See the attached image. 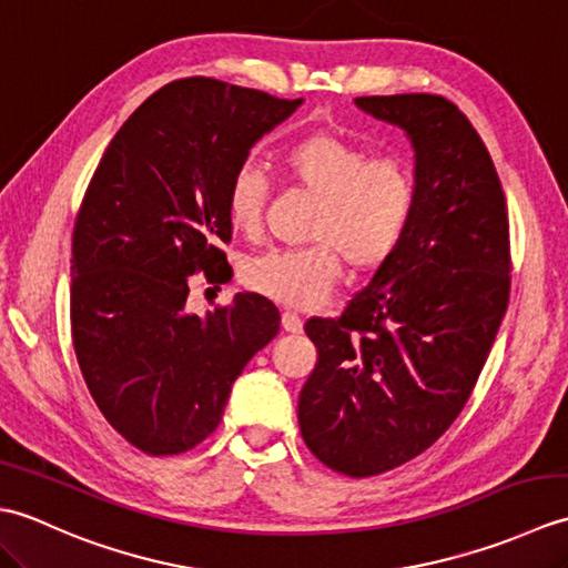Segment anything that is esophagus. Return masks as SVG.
I'll use <instances>...</instances> for the list:
<instances>
[{
    "mask_svg": "<svg viewBox=\"0 0 568 568\" xmlns=\"http://www.w3.org/2000/svg\"><path fill=\"white\" fill-rule=\"evenodd\" d=\"M303 315H300V312H293V310H285L283 312V329L285 332H293V334H297V332H303Z\"/></svg>",
    "mask_w": 568,
    "mask_h": 568,
    "instance_id": "esophagus-1",
    "label": "esophagus"
}]
</instances>
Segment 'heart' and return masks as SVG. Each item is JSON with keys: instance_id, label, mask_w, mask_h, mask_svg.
Returning a JSON list of instances; mask_svg holds the SVG:
<instances>
[{"instance_id": "obj_1", "label": "heart", "mask_w": 568, "mask_h": 568, "mask_svg": "<svg viewBox=\"0 0 568 568\" xmlns=\"http://www.w3.org/2000/svg\"><path fill=\"white\" fill-rule=\"evenodd\" d=\"M287 183L317 197L303 248H271L244 265L253 291L287 307H315L342 277L373 273L393 256L413 220L415 173L397 155H371L334 131H312L281 153ZM268 180L241 165L226 187V216L239 234H256Z\"/></svg>"}]
</instances>
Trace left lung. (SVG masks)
<instances>
[{"label": "left lung", "mask_w": 568, "mask_h": 568, "mask_svg": "<svg viewBox=\"0 0 568 568\" xmlns=\"http://www.w3.org/2000/svg\"><path fill=\"white\" fill-rule=\"evenodd\" d=\"M407 131L417 200L400 244L339 317H310L307 449L352 478L407 464L462 415L510 297L508 202L486 143L439 94L356 98Z\"/></svg>", "instance_id": "1"}]
</instances>
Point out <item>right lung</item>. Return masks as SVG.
<instances>
[{
  "label": "right lung",
  "instance_id": "right-lung-1",
  "mask_svg": "<svg viewBox=\"0 0 568 568\" xmlns=\"http://www.w3.org/2000/svg\"><path fill=\"white\" fill-rule=\"evenodd\" d=\"M303 100L212 78L165 84L106 146L72 229L70 329L92 400L151 456L195 449L222 422L232 383L281 329L268 297L239 293L207 317L190 281L232 277L229 180Z\"/></svg>",
  "mask_w": 568,
  "mask_h": 568
}]
</instances>
